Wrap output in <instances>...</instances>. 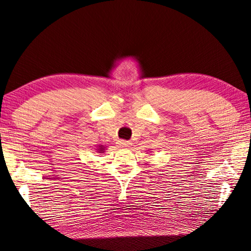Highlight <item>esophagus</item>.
Wrapping results in <instances>:
<instances>
[{
	"instance_id": "1",
	"label": "esophagus",
	"mask_w": 251,
	"mask_h": 251,
	"mask_svg": "<svg viewBox=\"0 0 251 251\" xmlns=\"http://www.w3.org/2000/svg\"><path fill=\"white\" fill-rule=\"evenodd\" d=\"M119 145L122 146V147H126V148H127V147H129V146H131V142L126 141V140H120V141H119Z\"/></svg>"
}]
</instances>
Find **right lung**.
<instances>
[{
	"label": "right lung",
	"mask_w": 251,
	"mask_h": 251,
	"mask_svg": "<svg viewBox=\"0 0 251 251\" xmlns=\"http://www.w3.org/2000/svg\"><path fill=\"white\" fill-rule=\"evenodd\" d=\"M100 151H102V149H100Z\"/></svg>",
	"instance_id": "add662e5"
}]
</instances>
